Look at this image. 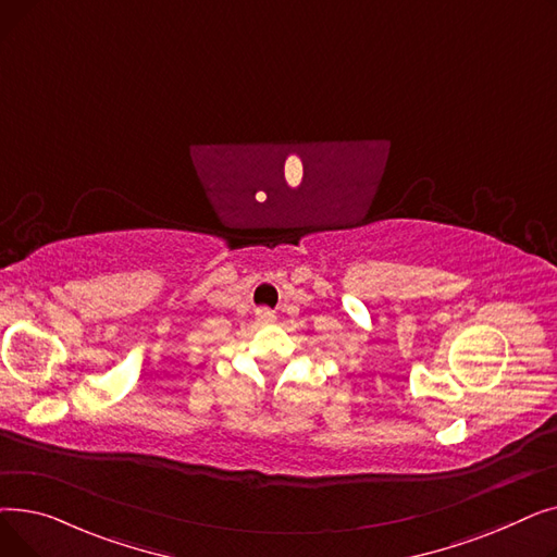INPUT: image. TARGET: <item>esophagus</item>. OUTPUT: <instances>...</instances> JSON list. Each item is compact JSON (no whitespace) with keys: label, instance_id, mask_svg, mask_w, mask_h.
Listing matches in <instances>:
<instances>
[{"label":"esophagus","instance_id":"esophagus-1","mask_svg":"<svg viewBox=\"0 0 557 557\" xmlns=\"http://www.w3.org/2000/svg\"><path fill=\"white\" fill-rule=\"evenodd\" d=\"M257 320H259V323H263V325H269V323H273L275 315H273L271 309H257Z\"/></svg>","mask_w":557,"mask_h":557}]
</instances>
